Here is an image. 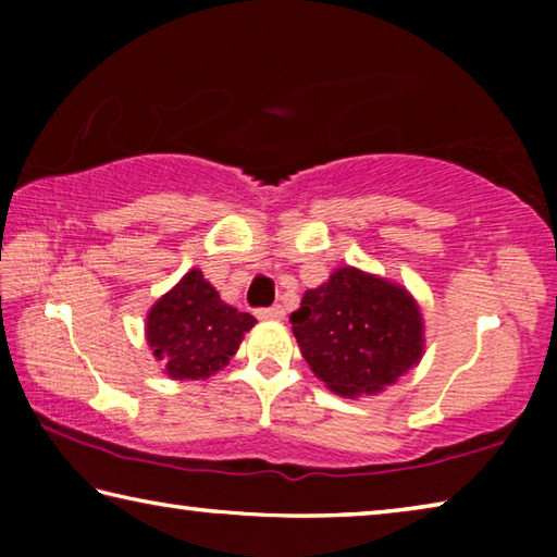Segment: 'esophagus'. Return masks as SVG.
<instances>
[{"instance_id":"esophagus-1","label":"esophagus","mask_w":557,"mask_h":557,"mask_svg":"<svg viewBox=\"0 0 557 557\" xmlns=\"http://www.w3.org/2000/svg\"><path fill=\"white\" fill-rule=\"evenodd\" d=\"M258 319H262V322H282V319H285V309H282L280 305L268 307V309H260Z\"/></svg>"}]
</instances>
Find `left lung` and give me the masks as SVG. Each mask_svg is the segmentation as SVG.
<instances>
[{
  "label": "left lung",
  "mask_w": 557,
  "mask_h": 557,
  "mask_svg": "<svg viewBox=\"0 0 557 557\" xmlns=\"http://www.w3.org/2000/svg\"><path fill=\"white\" fill-rule=\"evenodd\" d=\"M289 322L309 369L344 398L385 391L425 354V322L410 292L351 265L307 289Z\"/></svg>",
  "instance_id": "obj_1"
}]
</instances>
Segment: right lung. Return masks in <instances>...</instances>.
Segmentation results:
<instances>
[{"instance_id": "1", "label": "right lung", "mask_w": 557, "mask_h": 557, "mask_svg": "<svg viewBox=\"0 0 557 557\" xmlns=\"http://www.w3.org/2000/svg\"><path fill=\"white\" fill-rule=\"evenodd\" d=\"M258 324L225 305L199 268L188 270L147 312L149 351L172 381H206L231 363L243 336Z\"/></svg>"}]
</instances>
